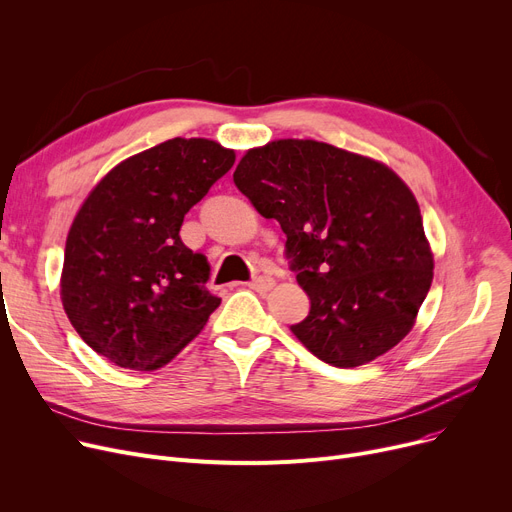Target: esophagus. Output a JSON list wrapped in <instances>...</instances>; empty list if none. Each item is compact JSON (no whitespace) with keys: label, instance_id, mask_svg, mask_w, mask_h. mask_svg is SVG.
Segmentation results:
<instances>
[{"label":"esophagus","instance_id":"34e87169","mask_svg":"<svg viewBox=\"0 0 512 512\" xmlns=\"http://www.w3.org/2000/svg\"><path fill=\"white\" fill-rule=\"evenodd\" d=\"M274 284H276V280L270 278V276H257L255 280L249 282V286H251L255 292H259V294L270 292V290L274 288Z\"/></svg>","mask_w":512,"mask_h":512}]
</instances>
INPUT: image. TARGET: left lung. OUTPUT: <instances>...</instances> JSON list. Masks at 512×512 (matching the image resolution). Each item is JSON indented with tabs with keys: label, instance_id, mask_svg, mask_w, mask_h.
<instances>
[{
	"label": "left lung",
	"instance_id": "obj_1",
	"mask_svg": "<svg viewBox=\"0 0 512 512\" xmlns=\"http://www.w3.org/2000/svg\"><path fill=\"white\" fill-rule=\"evenodd\" d=\"M238 191L286 234L311 309L290 326L334 367H359L405 338L434 280L415 195L380 161L319 141L249 149Z\"/></svg>",
	"mask_w": 512,
	"mask_h": 512
}]
</instances>
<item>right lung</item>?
<instances>
[{
	"label": "right lung",
	"instance_id": "right-lung-1",
	"mask_svg": "<svg viewBox=\"0 0 512 512\" xmlns=\"http://www.w3.org/2000/svg\"><path fill=\"white\" fill-rule=\"evenodd\" d=\"M209 139H170L107 172L66 238L62 303L93 351L124 369L170 363L222 299L209 263L180 240L184 215L234 166Z\"/></svg>",
	"mask_w": 512,
	"mask_h": 512
}]
</instances>
